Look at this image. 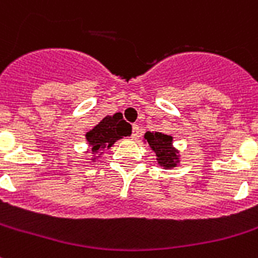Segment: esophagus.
Masks as SVG:
<instances>
[{"label": "esophagus", "mask_w": 258, "mask_h": 258, "mask_svg": "<svg viewBox=\"0 0 258 258\" xmlns=\"http://www.w3.org/2000/svg\"><path fill=\"white\" fill-rule=\"evenodd\" d=\"M140 134V128L138 124H133V131H131V138L133 139H136Z\"/></svg>", "instance_id": "obj_1"}]
</instances>
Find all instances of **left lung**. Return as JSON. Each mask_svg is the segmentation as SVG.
<instances>
[{
	"mask_svg": "<svg viewBox=\"0 0 258 258\" xmlns=\"http://www.w3.org/2000/svg\"><path fill=\"white\" fill-rule=\"evenodd\" d=\"M144 140L150 144L155 154L158 164L163 168L168 169L176 167L179 160V151L172 146V136L163 133H146Z\"/></svg>",
	"mask_w": 258,
	"mask_h": 258,
	"instance_id": "1",
	"label": "left lung"
}]
</instances>
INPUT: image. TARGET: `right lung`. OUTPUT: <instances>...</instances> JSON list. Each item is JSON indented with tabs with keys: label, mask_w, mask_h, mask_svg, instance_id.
I'll return each instance as SVG.
<instances>
[{
	"label": "right lung",
	"mask_w": 258,
	"mask_h": 258,
	"mask_svg": "<svg viewBox=\"0 0 258 258\" xmlns=\"http://www.w3.org/2000/svg\"><path fill=\"white\" fill-rule=\"evenodd\" d=\"M131 125L123 120V116L119 112L114 115H107L100 120L93 130L86 134V140L91 147L93 154L102 155L106 148H110L116 140L122 139L123 136L131 135ZM98 156H94L93 160Z\"/></svg>",
	"instance_id": "obj_1"
}]
</instances>
